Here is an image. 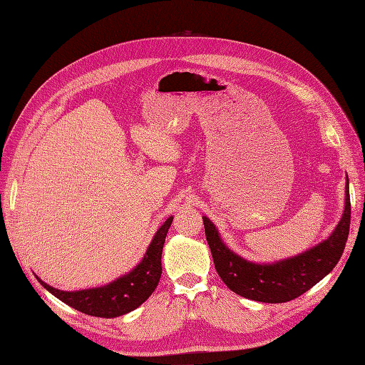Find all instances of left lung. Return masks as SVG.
<instances>
[{"mask_svg": "<svg viewBox=\"0 0 365 365\" xmlns=\"http://www.w3.org/2000/svg\"><path fill=\"white\" fill-rule=\"evenodd\" d=\"M203 224L215 269L228 289L252 301L267 304L287 302L316 286L339 263L350 225L349 180L346 185L344 213L332 235L314 248L287 260L272 264L247 262L222 244L217 227L210 220L203 217Z\"/></svg>", "mask_w": 365, "mask_h": 365, "instance_id": "8db88e82", "label": "left lung"}]
</instances>
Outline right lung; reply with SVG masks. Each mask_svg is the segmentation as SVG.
<instances>
[{
	"label": "right lung",
	"mask_w": 365,
	"mask_h": 365,
	"mask_svg": "<svg viewBox=\"0 0 365 365\" xmlns=\"http://www.w3.org/2000/svg\"><path fill=\"white\" fill-rule=\"evenodd\" d=\"M171 222L173 217L160 225L152 244L148 245V250L145 251L144 259L133 271L103 287L79 292H63L48 286L38 277L36 278L48 292L81 313L105 319L126 314L147 301L148 296L155 292L158 286L162 274V248H164Z\"/></svg>",
	"instance_id": "right-lung-1"
}]
</instances>
